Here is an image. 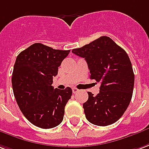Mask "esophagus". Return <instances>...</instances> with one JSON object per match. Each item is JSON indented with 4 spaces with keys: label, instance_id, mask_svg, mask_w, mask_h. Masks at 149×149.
Segmentation results:
<instances>
[{
    "label": "esophagus",
    "instance_id": "obj_1",
    "mask_svg": "<svg viewBox=\"0 0 149 149\" xmlns=\"http://www.w3.org/2000/svg\"><path fill=\"white\" fill-rule=\"evenodd\" d=\"M78 91H79V89H77V88H72V93H77Z\"/></svg>",
    "mask_w": 149,
    "mask_h": 149
}]
</instances>
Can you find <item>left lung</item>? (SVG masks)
I'll use <instances>...</instances> for the list:
<instances>
[{"label": "left lung", "mask_w": 149, "mask_h": 149, "mask_svg": "<svg viewBox=\"0 0 149 149\" xmlns=\"http://www.w3.org/2000/svg\"><path fill=\"white\" fill-rule=\"evenodd\" d=\"M72 52L85 58L90 79L100 82L96 96L88 92L83 104L87 120L94 125L108 126L121 118L132 97L135 75L127 54L111 38L102 36Z\"/></svg>", "instance_id": "left-lung-1"}]
</instances>
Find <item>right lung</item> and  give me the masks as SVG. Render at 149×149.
Segmentation results:
<instances>
[{"instance_id":"obj_1","label":"right lung","mask_w":149,"mask_h":149,"mask_svg":"<svg viewBox=\"0 0 149 149\" xmlns=\"http://www.w3.org/2000/svg\"><path fill=\"white\" fill-rule=\"evenodd\" d=\"M69 52L34 43L17 56L12 75L14 97L24 116L38 127L52 128L63 121L72 90L54 89L52 85Z\"/></svg>"}]
</instances>
